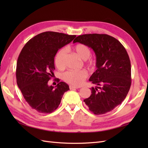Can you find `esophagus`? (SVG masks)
<instances>
[{"label": "esophagus", "mask_w": 148, "mask_h": 148, "mask_svg": "<svg viewBox=\"0 0 148 148\" xmlns=\"http://www.w3.org/2000/svg\"><path fill=\"white\" fill-rule=\"evenodd\" d=\"M70 89H78V88H79V86H73V85H70L69 86Z\"/></svg>", "instance_id": "obj_1"}]
</instances>
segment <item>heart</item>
<instances>
[{"label": "heart", "instance_id": "1", "mask_svg": "<svg viewBox=\"0 0 148 148\" xmlns=\"http://www.w3.org/2000/svg\"><path fill=\"white\" fill-rule=\"evenodd\" d=\"M72 50L81 58L85 60L88 65L95 66L96 61L92 59H89L91 56V49L84 44H77L72 47ZM65 51L64 49H60L57 52L55 56L54 63L57 68L63 70L65 68ZM88 77V72L85 70H69L63 75V79L66 83L73 85H80Z\"/></svg>", "mask_w": 148, "mask_h": 148}]
</instances>
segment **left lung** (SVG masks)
I'll return each instance as SVG.
<instances>
[{
    "label": "left lung",
    "instance_id": "1",
    "mask_svg": "<svg viewBox=\"0 0 148 148\" xmlns=\"http://www.w3.org/2000/svg\"><path fill=\"white\" fill-rule=\"evenodd\" d=\"M92 49L97 70L89 81L99 87L91 88V95L84 102L96 115L114 109L126 97L132 83L131 63L128 53L117 39L106 34H86L76 38L73 43Z\"/></svg>",
    "mask_w": 148,
    "mask_h": 148
}]
</instances>
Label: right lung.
Masks as SVG:
<instances>
[{"mask_svg": "<svg viewBox=\"0 0 148 148\" xmlns=\"http://www.w3.org/2000/svg\"><path fill=\"white\" fill-rule=\"evenodd\" d=\"M75 37L46 31L31 38L22 49L17 60L16 83L26 102L39 113L50 114L56 110L64 92L70 89L59 79L56 88L47 83L53 75L57 51Z\"/></svg>", "mask_w": 148, "mask_h": 148, "instance_id": "1", "label": "right lung"}]
</instances>
